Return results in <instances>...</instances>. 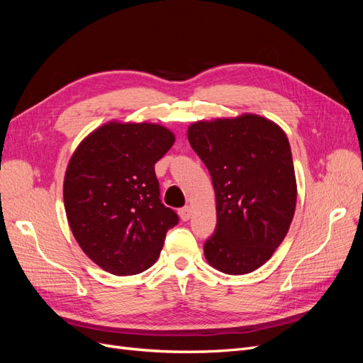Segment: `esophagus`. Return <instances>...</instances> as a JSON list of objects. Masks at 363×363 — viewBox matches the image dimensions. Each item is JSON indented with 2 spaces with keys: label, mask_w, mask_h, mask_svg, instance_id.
<instances>
[{
  "label": "esophagus",
  "mask_w": 363,
  "mask_h": 363,
  "mask_svg": "<svg viewBox=\"0 0 363 363\" xmlns=\"http://www.w3.org/2000/svg\"><path fill=\"white\" fill-rule=\"evenodd\" d=\"M179 215H180V218L183 219V221H189V219H191V215H192V208H191L189 206L182 207L180 211H179Z\"/></svg>",
  "instance_id": "obj_1"
}]
</instances>
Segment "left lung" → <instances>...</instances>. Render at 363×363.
<instances>
[{
    "mask_svg": "<svg viewBox=\"0 0 363 363\" xmlns=\"http://www.w3.org/2000/svg\"><path fill=\"white\" fill-rule=\"evenodd\" d=\"M194 151L211 172L216 228L204 256L215 269L242 276L260 268L286 236L296 204V180L286 133L255 113L196 121Z\"/></svg>",
    "mask_w": 363,
    "mask_h": 363,
    "instance_id": "obj_1",
    "label": "left lung"
}]
</instances>
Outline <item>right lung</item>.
Listing matches in <instances>:
<instances>
[{
    "label": "right lung",
    "instance_id": "1",
    "mask_svg": "<svg viewBox=\"0 0 363 363\" xmlns=\"http://www.w3.org/2000/svg\"><path fill=\"white\" fill-rule=\"evenodd\" d=\"M172 131L152 123L111 121L87 135L69 159L63 201L77 244L115 276L148 269L179 223L160 201L155 163L174 145Z\"/></svg>",
    "mask_w": 363,
    "mask_h": 363
}]
</instances>
